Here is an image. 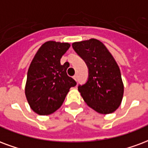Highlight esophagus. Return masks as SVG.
Segmentation results:
<instances>
[{
    "mask_svg": "<svg viewBox=\"0 0 148 148\" xmlns=\"http://www.w3.org/2000/svg\"><path fill=\"white\" fill-rule=\"evenodd\" d=\"M73 77H74V79L75 80V81H77V75H74Z\"/></svg>",
    "mask_w": 148,
    "mask_h": 148,
    "instance_id": "obj_1",
    "label": "esophagus"
}]
</instances>
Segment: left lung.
Returning a JSON list of instances; mask_svg holds the SVG:
<instances>
[{"mask_svg":"<svg viewBox=\"0 0 148 148\" xmlns=\"http://www.w3.org/2000/svg\"><path fill=\"white\" fill-rule=\"evenodd\" d=\"M72 47L87 65V82L78 85L85 102L100 114H110L122 100L124 86L115 60L101 41L90 39L74 42Z\"/></svg>","mask_w":148,"mask_h":148,"instance_id":"1","label":"left lung"}]
</instances>
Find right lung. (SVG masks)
Returning <instances> with one entry per match:
<instances>
[{
    "label": "right lung",
    "instance_id": "obj_1",
    "mask_svg": "<svg viewBox=\"0 0 148 148\" xmlns=\"http://www.w3.org/2000/svg\"><path fill=\"white\" fill-rule=\"evenodd\" d=\"M70 44L47 41L38 49L27 72L25 93L30 108L40 115L53 113L77 82L66 74L60 59Z\"/></svg>",
    "mask_w": 148,
    "mask_h": 148
}]
</instances>
